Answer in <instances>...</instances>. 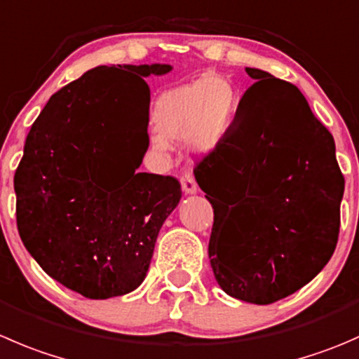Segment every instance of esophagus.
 Segmentation results:
<instances>
[{
    "instance_id": "esophagus-1",
    "label": "esophagus",
    "mask_w": 359,
    "mask_h": 359,
    "mask_svg": "<svg viewBox=\"0 0 359 359\" xmlns=\"http://www.w3.org/2000/svg\"><path fill=\"white\" fill-rule=\"evenodd\" d=\"M180 184H182V191L186 194H194L198 191V184L191 173H184V175L180 177Z\"/></svg>"
}]
</instances>
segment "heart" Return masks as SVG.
I'll list each match as a JSON object with an SVG mask.
<instances>
[{
  "instance_id": "b5f03b06",
  "label": "heart",
  "mask_w": 359,
  "mask_h": 359,
  "mask_svg": "<svg viewBox=\"0 0 359 359\" xmlns=\"http://www.w3.org/2000/svg\"><path fill=\"white\" fill-rule=\"evenodd\" d=\"M238 110V93L229 79L208 75L163 93L154 103L152 121L158 133L151 144L156 151H168V140L187 138L198 154L214 151L231 128Z\"/></svg>"
}]
</instances>
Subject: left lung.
<instances>
[{
    "mask_svg": "<svg viewBox=\"0 0 359 359\" xmlns=\"http://www.w3.org/2000/svg\"><path fill=\"white\" fill-rule=\"evenodd\" d=\"M245 72L256 82L194 177L214 208L215 280L236 300L268 305L311 283L332 257L344 175L332 133L298 87Z\"/></svg>",
    "mask_w": 359,
    "mask_h": 359,
    "instance_id": "1",
    "label": "left lung"
}]
</instances>
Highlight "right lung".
Returning a JSON list of instances; mask_svg holds the SVG:
<instances>
[{"label": "right lung", "instance_id": "obj_1", "mask_svg": "<svg viewBox=\"0 0 359 359\" xmlns=\"http://www.w3.org/2000/svg\"><path fill=\"white\" fill-rule=\"evenodd\" d=\"M170 65L96 66L50 96L13 177L17 228L45 272L93 300L144 283L175 177L137 172L149 147V75Z\"/></svg>", "mask_w": 359, "mask_h": 359}]
</instances>
